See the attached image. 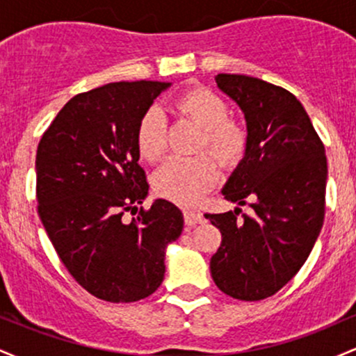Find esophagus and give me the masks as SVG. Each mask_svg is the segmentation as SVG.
<instances>
[{
  "mask_svg": "<svg viewBox=\"0 0 356 356\" xmlns=\"http://www.w3.org/2000/svg\"><path fill=\"white\" fill-rule=\"evenodd\" d=\"M184 220H186L187 226H195V224L204 222V216L197 211L186 209V211H184Z\"/></svg>",
  "mask_w": 356,
  "mask_h": 356,
  "instance_id": "1",
  "label": "esophagus"
}]
</instances>
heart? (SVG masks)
<instances>
[{
	"label": "heart",
	"mask_w": 356,
	"mask_h": 356,
	"mask_svg": "<svg viewBox=\"0 0 356 356\" xmlns=\"http://www.w3.org/2000/svg\"><path fill=\"white\" fill-rule=\"evenodd\" d=\"M175 108L202 129L197 149L211 147L224 161L234 159L246 144V132L227 118L229 107L209 88H192L175 100ZM137 147L142 157L155 162L167 149V124L162 110L150 107L140 117L137 127ZM219 162L214 154L201 152L192 157H172L152 177L154 191L161 197L184 204H195L216 186Z\"/></svg>",
	"instance_id": "1"
}]
</instances>
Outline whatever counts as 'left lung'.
Here are the masks:
<instances>
[{
  "mask_svg": "<svg viewBox=\"0 0 356 356\" xmlns=\"http://www.w3.org/2000/svg\"><path fill=\"white\" fill-rule=\"evenodd\" d=\"M218 88L244 113L246 147L222 187L227 201L254 214H206L222 241L211 257L214 283L227 296L259 301L300 271L325 219V147L301 102L288 90L246 75L219 73Z\"/></svg>",
  "mask_w": 356,
  "mask_h": 356,
  "instance_id": "left-lung-1",
  "label": "left lung"
}]
</instances>
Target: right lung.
I'll return each mask as SVG.
<instances>
[{
	"label": "right lung",
	"mask_w": 356,
	"mask_h": 356,
	"mask_svg": "<svg viewBox=\"0 0 356 356\" xmlns=\"http://www.w3.org/2000/svg\"><path fill=\"white\" fill-rule=\"evenodd\" d=\"M172 83L117 81L65 104L36 150L38 214L56 254L90 295L110 303L150 296L164 281L165 251L182 212L157 199L127 222L149 194L138 165L137 127Z\"/></svg>",
	"instance_id": "add662e5"
}]
</instances>
